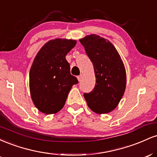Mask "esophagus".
Instances as JSON below:
<instances>
[{
    "mask_svg": "<svg viewBox=\"0 0 157 157\" xmlns=\"http://www.w3.org/2000/svg\"><path fill=\"white\" fill-rule=\"evenodd\" d=\"M77 79H78L79 81H81V79H82V75H79V76H77Z\"/></svg>",
    "mask_w": 157,
    "mask_h": 157,
    "instance_id": "34e87169",
    "label": "esophagus"
}]
</instances>
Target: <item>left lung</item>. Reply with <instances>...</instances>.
I'll return each instance as SVG.
<instances>
[{
  "instance_id": "1",
  "label": "left lung",
  "mask_w": 157,
  "mask_h": 157,
  "mask_svg": "<svg viewBox=\"0 0 157 157\" xmlns=\"http://www.w3.org/2000/svg\"><path fill=\"white\" fill-rule=\"evenodd\" d=\"M93 63L96 84L91 92L84 93L88 106L97 113H106L118 105L125 92V66L114 46L108 40L96 35L80 39Z\"/></svg>"
}]
</instances>
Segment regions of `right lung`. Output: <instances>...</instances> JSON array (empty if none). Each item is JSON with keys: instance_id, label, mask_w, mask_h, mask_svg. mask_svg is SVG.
I'll return each instance as SVG.
<instances>
[{"instance_id": "add662e5", "label": "right lung", "mask_w": 157, "mask_h": 157, "mask_svg": "<svg viewBox=\"0 0 157 157\" xmlns=\"http://www.w3.org/2000/svg\"><path fill=\"white\" fill-rule=\"evenodd\" d=\"M76 43L74 40H52L36 55L29 72V89L32 101L41 112H58L73 85L78 83L66 59Z\"/></svg>"}]
</instances>
